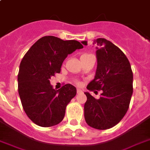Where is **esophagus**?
I'll return each mask as SVG.
<instances>
[{
    "mask_svg": "<svg viewBox=\"0 0 150 150\" xmlns=\"http://www.w3.org/2000/svg\"><path fill=\"white\" fill-rule=\"evenodd\" d=\"M82 93V90H81V89H77V93L79 94V93Z\"/></svg>",
    "mask_w": 150,
    "mask_h": 150,
    "instance_id": "obj_1",
    "label": "esophagus"
}]
</instances>
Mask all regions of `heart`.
<instances>
[{
	"label": "heart",
	"instance_id": "heart-1",
	"mask_svg": "<svg viewBox=\"0 0 150 150\" xmlns=\"http://www.w3.org/2000/svg\"><path fill=\"white\" fill-rule=\"evenodd\" d=\"M83 55H85V54H83ZM75 83H76V84H77V85H79L80 84L79 82H75Z\"/></svg>",
	"mask_w": 150,
	"mask_h": 150
}]
</instances>
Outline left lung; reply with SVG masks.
<instances>
[{"label": "left lung", "mask_w": 150, "mask_h": 150, "mask_svg": "<svg viewBox=\"0 0 150 150\" xmlns=\"http://www.w3.org/2000/svg\"><path fill=\"white\" fill-rule=\"evenodd\" d=\"M87 45V41H82ZM97 68L87 89L102 90L100 99L85 93V120L92 128L106 130L118 124L127 113L133 93V73L128 59L117 46L106 39L94 40Z\"/></svg>", "instance_id": "8db88e82"}]
</instances>
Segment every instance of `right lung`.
Masks as SVG:
<instances>
[{
	"label": "right lung",
	"instance_id": "add662e5",
	"mask_svg": "<svg viewBox=\"0 0 150 150\" xmlns=\"http://www.w3.org/2000/svg\"><path fill=\"white\" fill-rule=\"evenodd\" d=\"M83 46L77 40L43 36L23 57L18 75V90L25 114L41 127L56 125L63 120L67 105L76 95V88L66 84L53 89L50 77L61 72L68 54Z\"/></svg>",
	"mask_w": 150,
	"mask_h": 150
}]
</instances>
